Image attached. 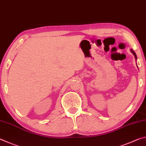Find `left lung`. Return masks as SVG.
I'll return each mask as SVG.
<instances>
[{
  "instance_id": "8db88e82",
  "label": "left lung",
  "mask_w": 146,
  "mask_h": 146,
  "mask_svg": "<svg viewBox=\"0 0 146 146\" xmlns=\"http://www.w3.org/2000/svg\"><path fill=\"white\" fill-rule=\"evenodd\" d=\"M130 51H131V52L134 55V56H135V60H137V54H136V53L135 52V51L132 49V48H131V49H130ZM137 67H138V66H137Z\"/></svg>"
}]
</instances>
